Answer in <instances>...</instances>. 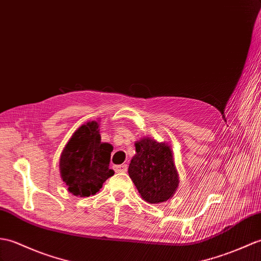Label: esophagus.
<instances>
[{"instance_id": "34e87169", "label": "esophagus", "mask_w": 261, "mask_h": 261, "mask_svg": "<svg viewBox=\"0 0 261 261\" xmlns=\"http://www.w3.org/2000/svg\"><path fill=\"white\" fill-rule=\"evenodd\" d=\"M114 170H116L117 172H125L126 170H128V166H126V165L116 166V167H114Z\"/></svg>"}]
</instances>
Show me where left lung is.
<instances>
[{"mask_svg":"<svg viewBox=\"0 0 261 261\" xmlns=\"http://www.w3.org/2000/svg\"><path fill=\"white\" fill-rule=\"evenodd\" d=\"M136 155L129 165V175L149 203H160L170 199L179 185L170 145L152 138H142L135 143Z\"/></svg>","mask_w":261,"mask_h":261,"instance_id":"left-lung-1","label":"left lung"}]
</instances>
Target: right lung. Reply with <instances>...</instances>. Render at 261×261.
Wrapping results in <instances>:
<instances>
[{"label": "right lung", "instance_id": "add662e5", "mask_svg": "<svg viewBox=\"0 0 261 261\" xmlns=\"http://www.w3.org/2000/svg\"><path fill=\"white\" fill-rule=\"evenodd\" d=\"M113 147L101 142L99 123L82 124L64 147L60 158V174L69 192L75 197L95 195L114 174L109 168Z\"/></svg>", "mask_w": 261, "mask_h": 261}]
</instances>
